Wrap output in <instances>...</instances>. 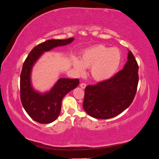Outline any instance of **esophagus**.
Returning <instances> with one entry per match:
<instances>
[{"instance_id": "esophagus-1", "label": "esophagus", "mask_w": 159, "mask_h": 159, "mask_svg": "<svg viewBox=\"0 0 159 159\" xmlns=\"http://www.w3.org/2000/svg\"><path fill=\"white\" fill-rule=\"evenodd\" d=\"M80 87L82 88V89H84L85 87H86V84H84V83H81V84H80Z\"/></svg>"}]
</instances>
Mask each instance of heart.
<instances>
[{
	"instance_id": "1",
	"label": "heart",
	"mask_w": 159,
	"mask_h": 159,
	"mask_svg": "<svg viewBox=\"0 0 159 159\" xmlns=\"http://www.w3.org/2000/svg\"><path fill=\"white\" fill-rule=\"evenodd\" d=\"M121 53L117 48H110L102 44L96 45L85 50L80 61L74 58L73 66L80 73L85 68H90L93 78L98 81L108 80L115 74L121 61Z\"/></svg>"
}]
</instances>
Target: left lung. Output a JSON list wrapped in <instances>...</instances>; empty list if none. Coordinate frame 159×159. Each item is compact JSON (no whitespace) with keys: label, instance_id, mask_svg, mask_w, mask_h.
<instances>
[{"label":"left lung","instance_id":"obj_1","mask_svg":"<svg viewBox=\"0 0 159 159\" xmlns=\"http://www.w3.org/2000/svg\"><path fill=\"white\" fill-rule=\"evenodd\" d=\"M127 59L123 69L112 78L85 88L83 108L91 117L112 118L132 103L139 83V66L130 50Z\"/></svg>","mask_w":159,"mask_h":159}]
</instances>
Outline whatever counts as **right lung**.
<instances>
[{
	"instance_id": "1",
	"label": "right lung",
	"mask_w": 159,
	"mask_h": 159,
	"mask_svg": "<svg viewBox=\"0 0 159 159\" xmlns=\"http://www.w3.org/2000/svg\"><path fill=\"white\" fill-rule=\"evenodd\" d=\"M74 38L66 40H48L35 46L24 62L20 74V99L24 109L35 121L47 124L58 117L64 96L79 85L78 79L60 78L52 89L42 94L33 89L30 83L32 66L44 52L57 46H65L74 40Z\"/></svg>"
}]
</instances>
